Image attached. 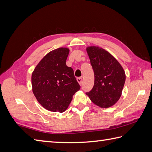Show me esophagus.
<instances>
[{"label": "esophagus", "mask_w": 152, "mask_h": 152, "mask_svg": "<svg viewBox=\"0 0 152 152\" xmlns=\"http://www.w3.org/2000/svg\"><path fill=\"white\" fill-rule=\"evenodd\" d=\"M77 82H78L79 83L80 85L82 84V78H81V77H79V78H77Z\"/></svg>", "instance_id": "esophagus-1"}]
</instances>
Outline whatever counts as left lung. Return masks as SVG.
Returning <instances> with one entry per match:
<instances>
[{
  "mask_svg": "<svg viewBox=\"0 0 152 152\" xmlns=\"http://www.w3.org/2000/svg\"><path fill=\"white\" fill-rule=\"evenodd\" d=\"M86 51L95 75L94 86L86 95L99 107H111L121 95L125 82V71L115 58L103 48L89 46Z\"/></svg>",
  "mask_w": 152,
  "mask_h": 152,
  "instance_id": "obj_1",
  "label": "left lung"
}]
</instances>
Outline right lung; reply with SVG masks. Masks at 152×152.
I'll list each match as a JSON object with an SVG mask.
<instances>
[{
	"mask_svg": "<svg viewBox=\"0 0 152 152\" xmlns=\"http://www.w3.org/2000/svg\"><path fill=\"white\" fill-rule=\"evenodd\" d=\"M67 48L47 53L32 73V89L38 102L51 112H64L80 89L73 69L66 65Z\"/></svg>",
	"mask_w": 152,
	"mask_h": 152,
	"instance_id": "add662e5",
	"label": "right lung"
}]
</instances>
